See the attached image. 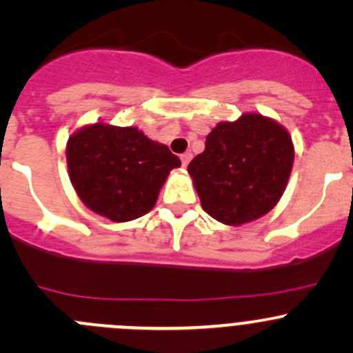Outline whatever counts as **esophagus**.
Segmentation results:
<instances>
[{
	"mask_svg": "<svg viewBox=\"0 0 353 353\" xmlns=\"http://www.w3.org/2000/svg\"><path fill=\"white\" fill-rule=\"evenodd\" d=\"M191 159H193V155L188 152V154H183L181 155V162H183V167H188V163L191 162Z\"/></svg>",
	"mask_w": 353,
	"mask_h": 353,
	"instance_id": "34e87169",
	"label": "esophagus"
}]
</instances>
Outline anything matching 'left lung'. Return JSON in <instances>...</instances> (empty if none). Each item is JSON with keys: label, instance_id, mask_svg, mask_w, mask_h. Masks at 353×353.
Segmentation results:
<instances>
[{"label": "left lung", "instance_id": "8db88e82", "mask_svg": "<svg viewBox=\"0 0 353 353\" xmlns=\"http://www.w3.org/2000/svg\"><path fill=\"white\" fill-rule=\"evenodd\" d=\"M294 154L285 126L245 112L210 131L205 152L191 160L188 172L203 210L223 225L239 227L275 208L287 188Z\"/></svg>", "mask_w": 353, "mask_h": 353}]
</instances>
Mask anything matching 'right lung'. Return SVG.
I'll return each instance as SVG.
<instances>
[{"mask_svg": "<svg viewBox=\"0 0 353 353\" xmlns=\"http://www.w3.org/2000/svg\"><path fill=\"white\" fill-rule=\"evenodd\" d=\"M70 181L88 210L112 222L140 219L155 206L170 170L181 165L169 147L137 126L85 124L66 143Z\"/></svg>", "mask_w": 353, "mask_h": 353, "instance_id": "obj_1", "label": "right lung"}]
</instances>
